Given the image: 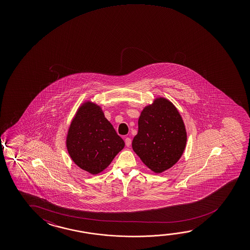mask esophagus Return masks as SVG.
Wrapping results in <instances>:
<instances>
[{"label": "esophagus", "mask_w": 250, "mask_h": 250, "mask_svg": "<svg viewBox=\"0 0 250 250\" xmlns=\"http://www.w3.org/2000/svg\"><path fill=\"white\" fill-rule=\"evenodd\" d=\"M125 146H130L131 144V139L127 137V138H125Z\"/></svg>", "instance_id": "esophagus-1"}]
</instances>
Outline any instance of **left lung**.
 <instances>
[{
  "mask_svg": "<svg viewBox=\"0 0 250 250\" xmlns=\"http://www.w3.org/2000/svg\"><path fill=\"white\" fill-rule=\"evenodd\" d=\"M186 143L183 120L172 103L159 99L144 109L132 149L146 167L155 172L172 167L180 160Z\"/></svg>",
  "mask_w": 250,
  "mask_h": 250,
  "instance_id": "obj_1",
  "label": "left lung"
}]
</instances>
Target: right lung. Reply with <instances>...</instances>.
I'll use <instances>...</instances> for the list:
<instances>
[{
	"label": "right lung",
	"mask_w": 250,
	"mask_h": 250,
	"mask_svg": "<svg viewBox=\"0 0 250 250\" xmlns=\"http://www.w3.org/2000/svg\"><path fill=\"white\" fill-rule=\"evenodd\" d=\"M125 146L101 108L87 103L70 125L67 148L78 167L92 174L102 172Z\"/></svg>",
	"instance_id": "obj_1"
}]
</instances>
